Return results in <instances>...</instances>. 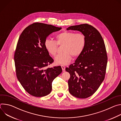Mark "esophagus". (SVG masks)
<instances>
[{"instance_id": "esophagus-1", "label": "esophagus", "mask_w": 121, "mask_h": 121, "mask_svg": "<svg viewBox=\"0 0 121 121\" xmlns=\"http://www.w3.org/2000/svg\"><path fill=\"white\" fill-rule=\"evenodd\" d=\"M61 68H62V70H63V71H65V66H64V65H61Z\"/></svg>"}]
</instances>
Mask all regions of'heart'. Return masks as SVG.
<instances>
[{
	"label": "heart",
	"instance_id": "heart-1",
	"mask_svg": "<svg viewBox=\"0 0 121 121\" xmlns=\"http://www.w3.org/2000/svg\"><path fill=\"white\" fill-rule=\"evenodd\" d=\"M56 41L46 39L44 43L47 52L52 56H56L58 51V45H62L63 52L55 58L56 65L67 64L73 57L78 56L82 52L86 44V37L82 33H76L70 31H64L55 37Z\"/></svg>",
	"mask_w": 121,
	"mask_h": 121
}]
</instances>
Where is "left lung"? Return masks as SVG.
<instances>
[{
    "mask_svg": "<svg viewBox=\"0 0 121 121\" xmlns=\"http://www.w3.org/2000/svg\"><path fill=\"white\" fill-rule=\"evenodd\" d=\"M67 30L79 31L86 37V44L73 64L65 68L70 78L69 91L73 96L85 99L92 95L105 78L107 56L100 33L88 24L69 27Z\"/></svg>",
    "mask_w": 121,
    "mask_h": 121,
    "instance_id": "8db88e82",
    "label": "left lung"
}]
</instances>
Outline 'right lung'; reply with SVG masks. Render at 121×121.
I'll use <instances>...</instances> for the list:
<instances>
[{
	"instance_id": "obj_1",
	"label": "right lung",
	"mask_w": 121,
	"mask_h": 121,
	"mask_svg": "<svg viewBox=\"0 0 121 121\" xmlns=\"http://www.w3.org/2000/svg\"><path fill=\"white\" fill-rule=\"evenodd\" d=\"M61 28L34 23L22 31L14 55L16 75L25 90L32 96L40 97L49 94L52 82L62 72L60 66L46 69L54 62L45 48V40L51 33Z\"/></svg>"
}]
</instances>
